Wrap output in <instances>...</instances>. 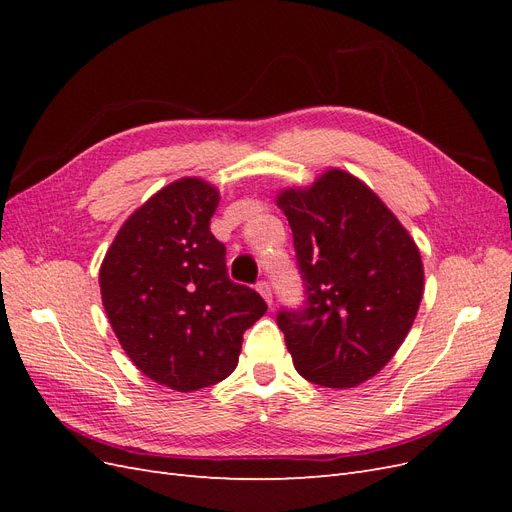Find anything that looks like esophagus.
<instances>
[{
    "label": "esophagus",
    "mask_w": 512,
    "mask_h": 512,
    "mask_svg": "<svg viewBox=\"0 0 512 512\" xmlns=\"http://www.w3.org/2000/svg\"><path fill=\"white\" fill-rule=\"evenodd\" d=\"M256 290L260 292V297L265 299L269 305L273 303V292H271V286H269V282H265V280H260L258 284H256Z\"/></svg>",
    "instance_id": "esophagus-1"
}]
</instances>
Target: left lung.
Returning <instances> with one entry per match:
<instances>
[{
	"instance_id": "8db88e82",
	"label": "left lung",
	"mask_w": 512,
	"mask_h": 512,
	"mask_svg": "<svg viewBox=\"0 0 512 512\" xmlns=\"http://www.w3.org/2000/svg\"><path fill=\"white\" fill-rule=\"evenodd\" d=\"M307 307L280 312L294 369L320 386L352 389L389 363L425 290L418 245L380 196L342 168L280 190Z\"/></svg>"
}]
</instances>
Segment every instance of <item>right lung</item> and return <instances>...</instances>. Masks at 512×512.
<instances>
[{"label": "right lung", "mask_w": 512, "mask_h": 512, "mask_svg": "<svg viewBox=\"0 0 512 512\" xmlns=\"http://www.w3.org/2000/svg\"><path fill=\"white\" fill-rule=\"evenodd\" d=\"M215 185L181 177L123 222L100 265L108 322L147 378L179 393L218 384L235 371L243 331L265 316L252 288L230 282L226 247L209 222Z\"/></svg>", "instance_id": "obj_1"}]
</instances>
